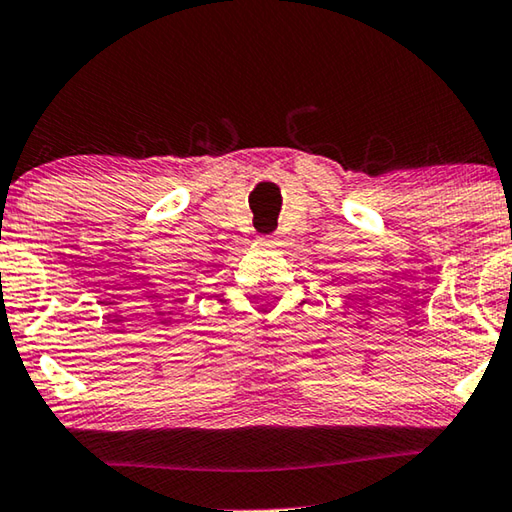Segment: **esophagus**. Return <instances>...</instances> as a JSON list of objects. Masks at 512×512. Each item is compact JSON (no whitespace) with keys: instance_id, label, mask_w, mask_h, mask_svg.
Wrapping results in <instances>:
<instances>
[{"instance_id":"esophagus-1","label":"esophagus","mask_w":512,"mask_h":512,"mask_svg":"<svg viewBox=\"0 0 512 512\" xmlns=\"http://www.w3.org/2000/svg\"><path fill=\"white\" fill-rule=\"evenodd\" d=\"M264 243H275V237H262Z\"/></svg>"}]
</instances>
